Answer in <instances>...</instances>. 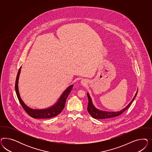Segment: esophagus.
<instances>
[{
	"mask_svg": "<svg viewBox=\"0 0 152 152\" xmlns=\"http://www.w3.org/2000/svg\"><path fill=\"white\" fill-rule=\"evenodd\" d=\"M81 85H86L87 83V81L85 79H83L81 81Z\"/></svg>",
	"mask_w": 152,
	"mask_h": 152,
	"instance_id": "34e87169",
	"label": "esophagus"
}]
</instances>
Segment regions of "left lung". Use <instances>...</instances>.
Returning <instances> with one entry per match:
<instances>
[{
  "mask_svg": "<svg viewBox=\"0 0 152 152\" xmlns=\"http://www.w3.org/2000/svg\"><path fill=\"white\" fill-rule=\"evenodd\" d=\"M137 93H138V91H137L133 99H132V101H130L129 104L123 109L119 111H106L100 110L99 109H97L96 107H95L93 105L92 99L90 96L89 94L88 93L87 95H88V112L93 118L96 119H108V118L109 119V118L118 116L120 114H121L123 112H124L125 111L129 108V106H130V105L134 101V99L135 98V97L137 96Z\"/></svg>",
  "mask_w": 152,
  "mask_h": 152,
  "instance_id": "8db88e82",
  "label": "left lung"
}]
</instances>
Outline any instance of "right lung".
Masks as SVG:
<instances>
[{
  "instance_id": "add662e5",
  "label": "right lung",
  "mask_w": 152,
  "mask_h": 152,
  "mask_svg": "<svg viewBox=\"0 0 152 152\" xmlns=\"http://www.w3.org/2000/svg\"><path fill=\"white\" fill-rule=\"evenodd\" d=\"M20 71H21V67L19 69L18 74L17 76V78L15 80V92L17 94V96L18 97L20 104H21L24 110L26 111V112L28 114L34 119H48V118H51L55 117L60 114L64 108L66 99L71 92L72 88H73L74 85H70L64 90V92L62 93V94L58 99V100L53 106L45 109H33L27 106L20 96L18 90V80Z\"/></svg>"
}]
</instances>
